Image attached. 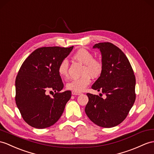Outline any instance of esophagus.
Instances as JSON below:
<instances>
[{"instance_id":"esophagus-1","label":"esophagus","mask_w":154,"mask_h":154,"mask_svg":"<svg viewBox=\"0 0 154 154\" xmlns=\"http://www.w3.org/2000/svg\"><path fill=\"white\" fill-rule=\"evenodd\" d=\"M72 94L73 95H80V93H78V92H75V91H72Z\"/></svg>"}]
</instances>
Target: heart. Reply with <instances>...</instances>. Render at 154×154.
<instances>
[{"label": "heart", "instance_id": "obj_1", "mask_svg": "<svg viewBox=\"0 0 154 154\" xmlns=\"http://www.w3.org/2000/svg\"><path fill=\"white\" fill-rule=\"evenodd\" d=\"M73 57L84 65L82 71L83 76L78 79L72 80L66 84V88L72 91L80 93L91 83V76L98 78L103 72V65L100 60L93 58V55L85 48L77 50ZM69 63L66 59H63L58 66V73L63 79L68 76Z\"/></svg>", "mask_w": 154, "mask_h": 154}]
</instances>
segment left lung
<instances>
[{
	"label": "left lung",
	"mask_w": 154,
	"mask_h": 154,
	"mask_svg": "<svg viewBox=\"0 0 154 154\" xmlns=\"http://www.w3.org/2000/svg\"><path fill=\"white\" fill-rule=\"evenodd\" d=\"M93 48L101 52L103 70L91 88L106 97L87 93L85 112L96 125L110 128L124 120L135 101V76L126 55L115 45L101 42Z\"/></svg>",
	"instance_id": "1"
}]
</instances>
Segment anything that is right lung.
Here are the masks:
<instances>
[{
  "instance_id": "1",
  "label": "right lung",
  "mask_w": 154,
  "mask_h": 154,
  "mask_svg": "<svg viewBox=\"0 0 154 154\" xmlns=\"http://www.w3.org/2000/svg\"><path fill=\"white\" fill-rule=\"evenodd\" d=\"M74 46L42 47L25 60L16 79V103L24 121L32 127L44 129L61 117L71 91L60 92L64 85L58 66ZM48 91L56 93L51 97Z\"/></svg>"
}]
</instances>
